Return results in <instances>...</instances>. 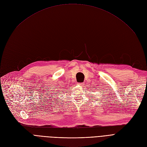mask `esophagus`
Listing matches in <instances>:
<instances>
[{
  "mask_svg": "<svg viewBox=\"0 0 147 147\" xmlns=\"http://www.w3.org/2000/svg\"><path fill=\"white\" fill-rule=\"evenodd\" d=\"M77 84H78V85H80V86H82V85H84L83 83H78Z\"/></svg>",
  "mask_w": 147,
  "mask_h": 147,
  "instance_id": "esophagus-1",
  "label": "esophagus"
}]
</instances>
